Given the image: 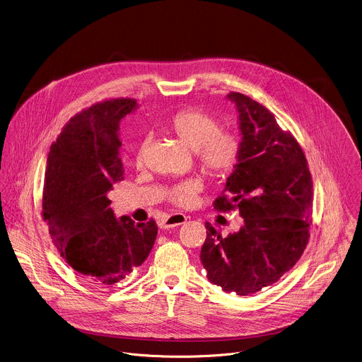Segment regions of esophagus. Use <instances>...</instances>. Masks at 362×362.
Wrapping results in <instances>:
<instances>
[{"label": "esophagus", "instance_id": "esophagus-1", "mask_svg": "<svg viewBox=\"0 0 362 362\" xmlns=\"http://www.w3.org/2000/svg\"><path fill=\"white\" fill-rule=\"evenodd\" d=\"M187 221V217L183 216V214H173V216H169L165 221L160 222V228H175V226H179L182 223H185Z\"/></svg>", "mask_w": 362, "mask_h": 362}]
</instances>
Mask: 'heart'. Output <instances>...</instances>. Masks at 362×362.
I'll list each match as a JSON object with an SVG mask.
<instances>
[{"label": "heart", "mask_w": 362, "mask_h": 362, "mask_svg": "<svg viewBox=\"0 0 362 362\" xmlns=\"http://www.w3.org/2000/svg\"><path fill=\"white\" fill-rule=\"evenodd\" d=\"M168 129L186 146L194 151L200 169L211 176H225L235 165L239 143L238 139L226 130H218V123L209 115L196 109H186L176 113ZM146 140H143L136 152L137 165H143ZM200 189L197 180H187L173 186L169 199L179 207L187 209L193 204L194 196Z\"/></svg>", "instance_id": "heart-1"}]
</instances>
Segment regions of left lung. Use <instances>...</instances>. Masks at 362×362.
Here are the masks:
<instances>
[{
    "mask_svg": "<svg viewBox=\"0 0 362 362\" xmlns=\"http://www.w3.org/2000/svg\"><path fill=\"white\" fill-rule=\"evenodd\" d=\"M238 110V163L226 179L218 211L239 210L243 225L223 238L206 222L200 260L207 279L225 292L250 295L277 283L309 240L313 185L303 151L272 112L230 92Z\"/></svg>",
    "mask_w": 362,
    "mask_h": 362,
    "instance_id": "8db88e82",
    "label": "left lung"
}]
</instances>
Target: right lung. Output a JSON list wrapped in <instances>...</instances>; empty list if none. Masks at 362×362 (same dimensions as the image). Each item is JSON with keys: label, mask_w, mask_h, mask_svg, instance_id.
<instances>
[{"label": "right lung", "mask_w": 362, "mask_h": 362, "mask_svg": "<svg viewBox=\"0 0 362 362\" xmlns=\"http://www.w3.org/2000/svg\"><path fill=\"white\" fill-rule=\"evenodd\" d=\"M134 99L96 103L64 126L50 146L45 173L43 218L62 257L89 283L113 286L148 257L158 226L115 217L107 193L123 180L120 120Z\"/></svg>", "instance_id": "right-lung-1"}]
</instances>
